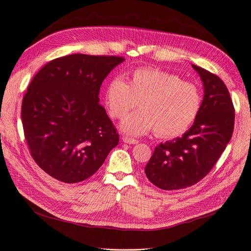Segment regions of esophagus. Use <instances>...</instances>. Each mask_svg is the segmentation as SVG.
Wrapping results in <instances>:
<instances>
[{
  "instance_id": "obj_1",
  "label": "esophagus",
  "mask_w": 251,
  "mask_h": 251,
  "mask_svg": "<svg viewBox=\"0 0 251 251\" xmlns=\"http://www.w3.org/2000/svg\"><path fill=\"white\" fill-rule=\"evenodd\" d=\"M122 140L124 143L129 144V145H136L138 143L137 140H134V138H130V137H126V136H124Z\"/></svg>"
}]
</instances>
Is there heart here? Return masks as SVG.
<instances>
[{"label": "heart", "mask_w": 251, "mask_h": 251, "mask_svg": "<svg viewBox=\"0 0 251 251\" xmlns=\"http://www.w3.org/2000/svg\"><path fill=\"white\" fill-rule=\"evenodd\" d=\"M109 114L124 118L138 102L141 109L128 115L120 125L128 135L140 136L153 130L161 137H176L188 130L201 109V96L192 82L174 73L155 68L134 70L128 83L114 78L105 89Z\"/></svg>", "instance_id": "obj_1"}]
</instances>
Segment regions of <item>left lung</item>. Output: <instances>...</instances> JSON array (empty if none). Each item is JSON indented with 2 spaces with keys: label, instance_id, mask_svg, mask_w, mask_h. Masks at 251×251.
Wrapping results in <instances>:
<instances>
[{
  "label": "left lung",
  "instance_id": "obj_1",
  "mask_svg": "<svg viewBox=\"0 0 251 251\" xmlns=\"http://www.w3.org/2000/svg\"><path fill=\"white\" fill-rule=\"evenodd\" d=\"M203 86V99L193 125L181 137L160 144L145 173L163 190L190 187L209 174L226 150L234 131L235 108L225 82L192 65Z\"/></svg>",
  "mask_w": 251,
  "mask_h": 251
}]
</instances>
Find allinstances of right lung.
Segmentation results:
<instances>
[{"label":"right lung","mask_w":251,"mask_h":251,"mask_svg":"<svg viewBox=\"0 0 251 251\" xmlns=\"http://www.w3.org/2000/svg\"><path fill=\"white\" fill-rule=\"evenodd\" d=\"M122 62L115 55L74 53L49 62L32 79L22 104L24 132L33 159L50 177L86 180L119 144L99 91Z\"/></svg>","instance_id":"right-lung-1"}]
</instances>
